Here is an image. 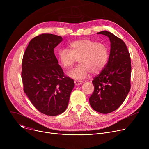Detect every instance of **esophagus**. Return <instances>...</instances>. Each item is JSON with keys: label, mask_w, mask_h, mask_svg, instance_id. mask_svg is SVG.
Listing matches in <instances>:
<instances>
[{"label": "esophagus", "mask_w": 149, "mask_h": 149, "mask_svg": "<svg viewBox=\"0 0 149 149\" xmlns=\"http://www.w3.org/2000/svg\"><path fill=\"white\" fill-rule=\"evenodd\" d=\"M75 82V86H78V85H80L81 84H82V81H77V80H75L74 81Z\"/></svg>", "instance_id": "1"}]
</instances>
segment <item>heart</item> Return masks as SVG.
Instances as JSON below:
<instances>
[{
  "label": "heart",
  "mask_w": 149,
  "mask_h": 149,
  "mask_svg": "<svg viewBox=\"0 0 149 149\" xmlns=\"http://www.w3.org/2000/svg\"><path fill=\"white\" fill-rule=\"evenodd\" d=\"M69 47L70 50L61 49L58 51V59L65 70L71 68L78 59L79 65L68 74L71 78L82 79L90 72L93 74L100 72L107 64L109 50L103 44L84 38L72 42Z\"/></svg>",
  "instance_id": "1"
}]
</instances>
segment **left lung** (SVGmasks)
<instances>
[{
  "mask_svg": "<svg viewBox=\"0 0 149 149\" xmlns=\"http://www.w3.org/2000/svg\"><path fill=\"white\" fill-rule=\"evenodd\" d=\"M97 33L109 38L111 49L107 63L92 81L94 91L89 101L93 110L108 114L120 107L130 90L131 59L122 39L106 31Z\"/></svg>",
  "mask_w": 149,
  "mask_h": 149,
  "instance_id": "obj_1",
  "label": "left lung"
}]
</instances>
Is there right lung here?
<instances>
[{"label":"right lung","instance_id":"add662e5","mask_svg":"<svg viewBox=\"0 0 149 149\" xmlns=\"http://www.w3.org/2000/svg\"><path fill=\"white\" fill-rule=\"evenodd\" d=\"M62 40L49 33L35 36L22 59L24 92L39 111L50 116L65 111L75 86L74 80L64 75L54 54V48Z\"/></svg>","mask_w":149,"mask_h":149}]
</instances>
